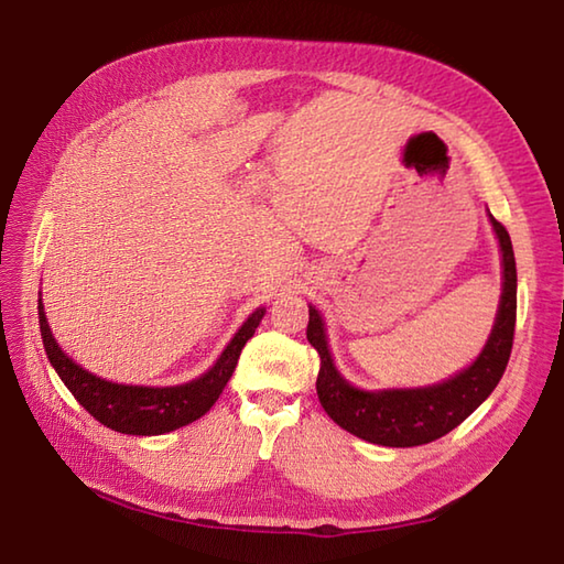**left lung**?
I'll return each instance as SVG.
<instances>
[{
	"instance_id": "8db88e82",
	"label": "left lung",
	"mask_w": 564,
	"mask_h": 564,
	"mask_svg": "<svg viewBox=\"0 0 564 564\" xmlns=\"http://www.w3.org/2000/svg\"><path fill=\"white\" fill-rule=\"evenodd\" d=\"M491 227L501 247V301L491 335L477 361L443 383L425 389L361 391L341 379L327 349L325 323L311 305L307 341L317 349V399L333 421L367 443L383 447H415L447 435L489 399L511 357L516 329V259L511 237L499 219Z\"/></svg>"
}]
</instances>
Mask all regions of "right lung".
<instances>
[{
	"label": "right lung",
	"mask_w": 564,
	"mask_h": 564,
	"mask_svg": "<svg viewBox=\"0 0 564 564\" xmlns=\"http://www.w3.org/2000/svg\"><path fill=\"white\" fill-rule=\"evenodd\" d=\"M263 313H267V307H257L247 317V323L231 337L223 355L215 361V367L207 369L203 377L181 386H163V389L156 386L153 389V386H124L105 381L95 377V373L85 371L83 367H77L51 335L48 319L39 297L41 339L43 347H46L51 367L58 373L61 381L68 386L75 401L95 421L124 435H163L205 415L219 399V393H223L227 381L231 379V373H235L241 349H245L247 339H251L253 333H257Z\"/></svg>",
	"instance_id": "obj_1"
}]
</instances>
